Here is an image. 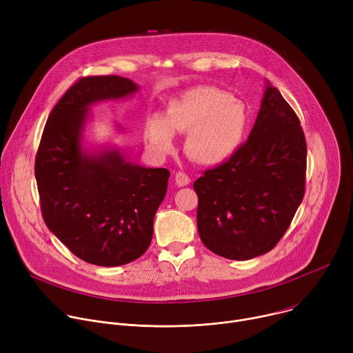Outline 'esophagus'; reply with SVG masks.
Masks as SVG:
<instances>
[{
	"instance_id": "34e87169",
	"label": "esophagus",
	"mask_w": 353,
	"mask_h": 353,
	"mask_svg": "<svg viewBox=\"0 0 353 353\" xmlns=\"http://www.w3.org/2000/svg\"><path fill=\"white\" fill-rule=\"evenodd\" d=\"M174 181L179 187H184V185L190 184V177L184 172H177L174 176Z\"/></svg>"
}]
</instances>
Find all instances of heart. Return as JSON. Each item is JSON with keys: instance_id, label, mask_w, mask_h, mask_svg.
<instances>
[{"instance_id": "b5f03b06", "label": "heart", "mask_w": 353, "mask_h": 353, "mask_svg": "<svg viewBox=\"0 0 353 353\" xmlns=\"http://www.w3.org/2000/svg\"><path fill=\"white\" fill-rule=\"evenodd\" d=\"M248 128V112L227 91L211 85L194 87L170 100L165 117L152 115L145 125L148 148L166 157L176 149V134H184L185 152L205 166L230 160L241 148Z\"/></svg>"}]
</instances>
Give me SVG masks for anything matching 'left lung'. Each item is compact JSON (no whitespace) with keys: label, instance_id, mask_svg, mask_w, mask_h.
<instances>
[{"label":"left lung","instance_id":"left-lung-1","mask_svg":"<svg viewBox=\"0 0 353 353\" xmlns=\"http://www.w3.org/2000/svg\"><path fill=\"white\" fill-rule=\"evenodd\" d=\"M307 143L299 117L266 81L248 141L194 181L203 243L231 261L272 250L303 201Z\"/></svg>","mask_w":353,"mask_h":353}]
</instances>
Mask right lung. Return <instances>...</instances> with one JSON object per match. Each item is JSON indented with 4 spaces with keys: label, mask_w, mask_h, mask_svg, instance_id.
<instances>
[{
    "label": "right lung",
    "mask_w": 353,
    "mask_h": 353,
    "mask_svg": "<svg viewBox=\"0 0 353 353\" xmlns=\"http://www.w3.org/2000/svg\"><path fill=\"white\" fill-rule=\"evenodd\" d=\"M138 90L132 80L119 76L80 79L52 110L37 153L45 223L91 265L121 266L142 256L168 191V169L132 163L117 146H84L90 105L126 99Z\"/></svg>",
    "instance_id": "1"
}]
</instances>
